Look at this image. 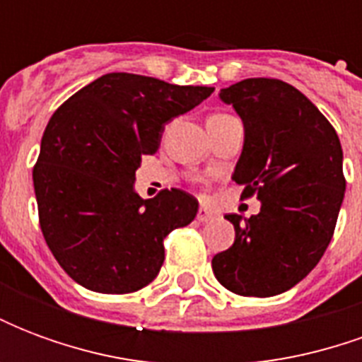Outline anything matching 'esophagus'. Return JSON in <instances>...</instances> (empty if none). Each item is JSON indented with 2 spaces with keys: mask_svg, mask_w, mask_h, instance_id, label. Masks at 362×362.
I'll return each mask as SVG.
<instances>
[{
  "mask_svg": "<svg viewBox=\"0 0 362 362\" xmlns=\"http://www.w3.org/2000/svg\"><path fill=\"white\" fill-rule=\"evenodd\" d=\"M197 219L202 221V223L213 221V219H215V211H211L209 207H205V205H202V207H199V211H197Z\"/></svg>",
  "mask_w": 362,
  "mask_h": 362,
  "instance_id": "1",
  "label": "esophagus"
}]
</instances>
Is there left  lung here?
<instances>
[{
    "instance_id": "obj_1",
    "label": "left lung",
    "mask_w": 362,
    "mask_h": 362,
    "mask_svg": "<svg viewBox=\"0 0 362 362\" xmlns=\"http://www.w3.org/2000/svg\"><path fill=\"white\" fill-rule=\"evenodd\" d=\"M219 98L244 126L233 180L262 207L250 219L225 215L235 244L213 258V273L236 295H281L316 267L334 236L345 196L341 143L324 114L279 79H244Z\"/></svg>"
}]
</instances>
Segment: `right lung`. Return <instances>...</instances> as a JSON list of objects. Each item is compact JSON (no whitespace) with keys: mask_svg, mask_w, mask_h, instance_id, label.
Returning <instances> with one entry per match:
<instances>
[{"mask_svg":"<svg viewBox=\"0 0 362 362\" xmlns=\"http://www.w3.org/2000/svg\"><path fill=\"white\" fill-rule=\"evenodd\" d=\"M213 90L106 74L54 112L33 182L44 240L75 283L126 295L157 277L165 236L189 225L199 204L176 188L143 199L135 170L157 153L166 124Z\"/></svg>","mask_w":362,"mask_h":362,"instance_id":"obj_1","label":"right lung"}]
</instances>
